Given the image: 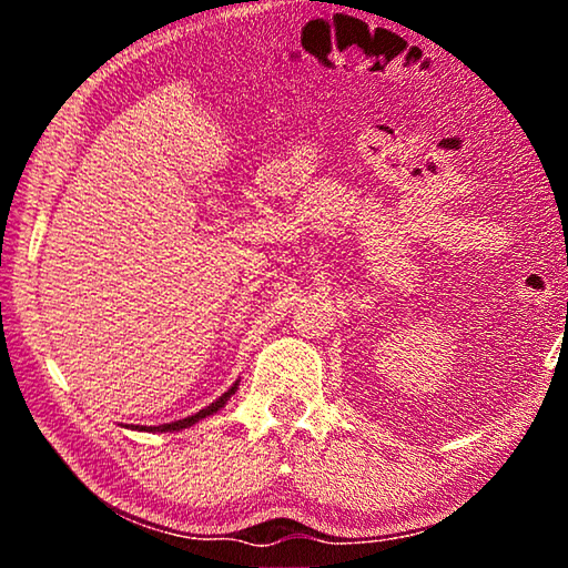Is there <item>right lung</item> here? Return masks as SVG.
<instances>
[{"label": "right lung", "mask_w": 568, "mask_h": 568, "mask_svg": "<svg viewBox=\"0 0 568 568\" xmlns=\"http://www.w3.org/2000/svg\"><path fill=\"white\" fill-rule=\"evenodd\" d=\"M237 390V383H233V386H230V390H225L223 396H220L215 403H210L207 408H203L200 413H195V416H187V418H182V420H172V423H162V426H150V428H140V426H132V428H140V430H160V434H172V430H182V428H187V426H192V423H197V420H203V418H207V416H213V413H217L220 408L225 406L227 403V398L233 396V393Z\"/></svg>", "instance_id": "right-lung-1"}]
</instances>
